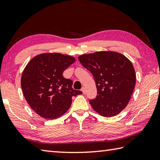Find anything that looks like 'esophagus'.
<instances>
[{
	"instance_id": "34e87169",
	"label": "esophagus",
	"mask_w": 160,
	"mask_h": 160,
	"mask_svg": "<svg viewBox=\"0 0 160 160\" xmlns=\"http://www.w3.org/2000/svg\"><path fill=\"white\" fill-rule=\"evenodd\" d=\"M81 91H82L84 94V93H86V89H85V88H84V87H82V88L81 89Z\"/></svg>"
}]
</instances>
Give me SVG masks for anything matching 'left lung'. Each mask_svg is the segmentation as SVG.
I'll return each mask as SVG.
<instances>
[{
	"mask_svg": "<svg viewBox=\"0 0 160 160\" xmlns=\"http://www.w3.org/2000/svg\"><path fill=\"white\" fill-rule=\"evenodd\" d=\"M82 65L92 73L97 96L90 100L100 115L111 117L126 107L136 83L132 64L123 55L113 51H99L78 57Z\"/></svg>",
	"mask_w": 160,
	"mask_h": 160,
	"instance_id": "left-lung-1",
	"label": "left lung"
}]
</instances>
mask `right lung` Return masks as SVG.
<instances>
[{"label": "right lung", "mask_w": 160, "mask_h": 160, "mask_svg": "<svg viewBox=\"0 0 160 160\" xmlns=\"http://www.w3.org/2000/svg\"><path fill=\"white\" fill-rule=\"evenodd\" d=\"M75 61L71 56L53 52L38 55L28 62L22 73L21 89L37 114L50 119L60 117L69 109L72 97L82 93L62 76Z\"/></svg>", "instance_id": "obj_1"}]
</instances>
